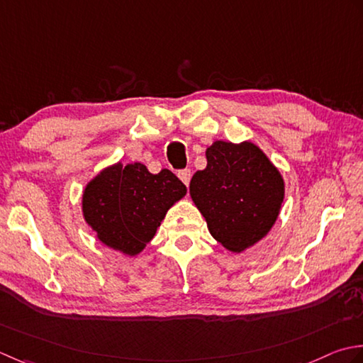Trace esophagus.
<instances>
[{
  "label": "esophagus",
  "instance_id": "34e87169",
  "mask_svg": "<svg viewBox=\"0 0 363 363\" xmlns=\"http://www.w3.org/2000/svg\"><path fill=\"white\" fill-rule=\"evenodd\" d=\"M177 175H179V179L184 184H186V186H189V180H191V171H189V169H182V171H179V174H177Z\"/></svg>",
  "mask_w": 363,
  "mask_h": 363
}]
</instances>
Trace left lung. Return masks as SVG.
<instances>
[{"label": "left lung", "mask_w": 363, "mask_h": 363, "mask_svg": "<svg viewBox=\"0 0 363 363\" xmlns=\"http://www.w3.org/2000/svg\"><path fill=\"white\" fill-rule=\"evenodd\" d=\"M189 192L213 238L241 252L271 230L284 202V179L252 143L216 140Z\"/></svg>", "instance_id": "1"}]
</instances>
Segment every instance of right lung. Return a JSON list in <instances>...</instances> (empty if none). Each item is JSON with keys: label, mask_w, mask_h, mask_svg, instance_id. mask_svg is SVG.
Listing matches in <instances>:
<instances>
[{"label": "right lung", "mask_w": 363, "mask_h": 363, "mask_svg": "<svg viewBox=\"0 0 363 363\" xmlns=\"http://www.w3.org/2000/svg\"><path fill=\"white\" fill-rule=\"evenodd\" d=\"M186 186L169 169L150 174L140 162L100 172L83 194L86 223L108 247L136 255L145 247Z\"/></svg>", "instance_id": "add662e5"}]
</instances>
